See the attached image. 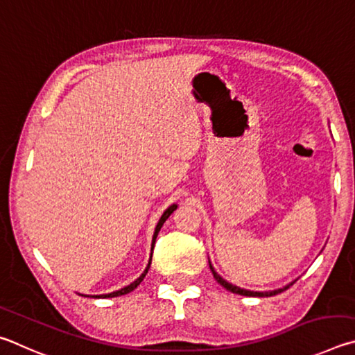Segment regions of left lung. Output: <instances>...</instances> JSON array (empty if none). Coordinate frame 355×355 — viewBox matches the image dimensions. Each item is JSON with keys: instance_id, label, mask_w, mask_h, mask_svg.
<instances>
[{"instance_id": "obj_1", "label": "left lung", "mask_w": 355, "mask_h": 355, "mask_svg": "<svg viewBox=\"0 0 355 355\" xmlns=\"http://www.w3.org/2000/svg\"><path fill=\"white\" fill-rule=\"evenodd\" d=\"M209 266H210V271H212V275H214L216 282H218L220 285H223V287H225L226 290L232 291V293H235V295H241V296H259V297L275 296V295L282 293V291L290 288V285H293V282H291V284H288V285H285V287H282V288H277V290H272V291H251V290L240 288V287H237V285L229 284L227 281H225V279H223V277L218 275V272H216V271L214 270V266H212V263H210V262H209Z\"/></svg>"}]
</instances>
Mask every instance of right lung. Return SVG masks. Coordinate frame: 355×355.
<instances>
[{
	"label": "right lung",
	"instance_id": "add662e5",
	"mask_svg": "<svg viewBox=\"0 0 355 355\" xmlns=\"http://www.w3.org/2000/svg\"><path fill=\"white\" fill-rule=\"evenodd\" d=\"M178 209V204H173V206H170L168 207L165 212H164V215L160 216V220H159V223H157V226H155V231H154V237H153V245H151V257H153V250H154V243H155V239H157V234H159V231H160V227L164 226V223L168 220V216H170L174 210ZM149 265H151V259H149V263H148V266L145 268V271L141 272V276L139 277V279H135V281L132 282V284H129L128 287H124V288H121V290H116V291H112V293H107V295H98V296H92V297H115V296H121V295H128V293H130V291L132 290H135L137 288V285H140V282L143 281V277L146 276V272H148V270H149Z\"/></svg>",
	"mask_w": 355,
	"mask_h": 355
}]
</instances>
